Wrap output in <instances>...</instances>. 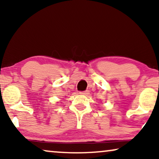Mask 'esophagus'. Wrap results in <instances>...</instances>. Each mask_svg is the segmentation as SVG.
Returning <instances> with one entry per match:
<instances>
[{"label":"esophagus","instance_id":"1","mask_svg":"<svg viewBox=\"0 0 159 159\" xmlns=\"http://www.w3.org/2000/svg\"><path fill=\"white\" fill-rule=\"evenodd\" d=\"M80 94L82 95H88L89 94V91L88 90H85V91H83V92H80Z\"/></svg>","mask_w":159,"mask_h":159}]
</instances>
